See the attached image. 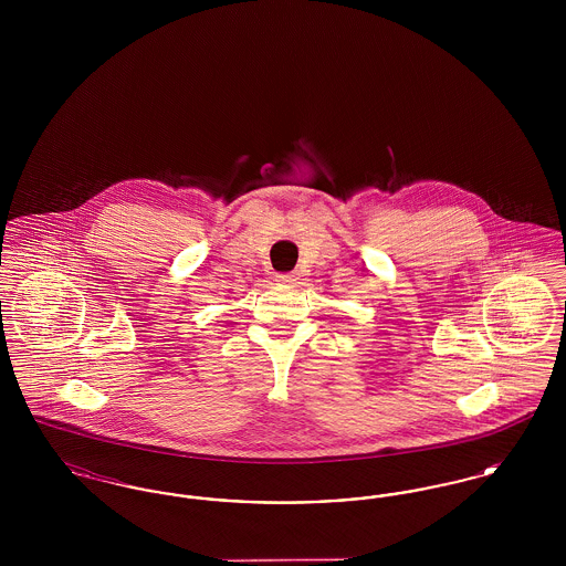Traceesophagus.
<instances>
[{"instance_id": "esophagus-1", "label": "esophagus", "mask_w": 566, "mask_h": 566, "mask_svg": "<svg viewBox=\"0 0 566 566\" xmlns=\"http://www.w3.org/2000/svg\"><path fill=\"white\" fill-rule=\"evenodd\" d=\"M296 280H298L296 273H277L275 275V282L282 284V286H293V284H296Z\"/></svg>"}]
</instances>
